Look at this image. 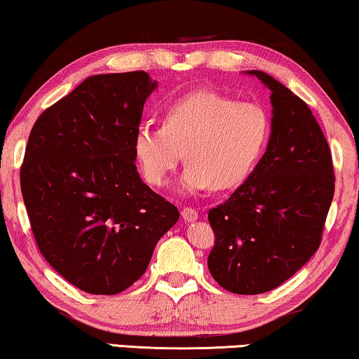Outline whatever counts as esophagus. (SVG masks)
I'll list each match as a JSON object with an SVG mask.
<instances>
[{
    "label": "esophagus",
    "instance_id": "obj_1",
    "mask_svg": "<svg viewBox=\"0 0 359 359\" xmlns=\"http://www.w3.org/2000/svg\"><path fill=\"white\" fill-rule=\"evenodd\" d=\"M182 217H184L187 222H194L198 219V211L195 210V208L185 206L184 210H182Z\"/></svg>",
    "mask_w": 359,
    "mask_h": 359
}]
</instances>
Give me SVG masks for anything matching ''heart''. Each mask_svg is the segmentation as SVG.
Instances as JSON below:
<instances>
[{
    "label": "heart",
    "mask_w": 359,
    "mask_h": 359,
    "mask_svg": "<svg viewBox=\"0 0 359 359\" xmlns=\"http://www.w3.org/2000/svg\"><path fill=\"white\" fill-rule=\"evenodd\" d=\"M272 117L263 104L198 92L170 106L163 126L143 124L133 153L143 177L154 187L168 182L185 153L180 190H231L242 185L264 156Z\"/></svg>",
    "instance_id": "b5f03b06"
}]
</instances>
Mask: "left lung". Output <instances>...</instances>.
I'll list each match as a JSON object with an SVG mask.
<instances>
[{"mask_svg":"<svg viewBox=\"0 0 359 359\" xmlns=\"http://www.w3.org/2000/svg\"><path fill=\"white\" fill-rule=\"evenodd\" d=\"M271 90L272 137L264 156L227 201L208 212V267L238 295L274 290L316 253L335 190L329 143L302 98L261 71Z\"/></svg>","mask_w":359,"mask_h":359,"instance_id":"8db88e82","label":"left lung"}]
</instances>
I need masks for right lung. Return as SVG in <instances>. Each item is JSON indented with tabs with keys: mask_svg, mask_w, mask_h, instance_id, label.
I'll list each match as a JSON object with an SVG mask.
<instances>
[{
	"mask_svg": "<svg viewBox=\"0 0 359 359\" xmlns=\"http://www.w3.org/2000/svg\"><path fill=\"white\" fill-rule=\"evenodd\" d=\"M156 80L101 74L41 112L20 168L36 247L67 282L116 295L145 274L179 210L143 184L133 137Z\"/></svg>",
	"mask_w": 359,
	"mask_h": 359,
	"instance_id": "right-lung-1",
	"label": "right lung"
}]
</instances>
